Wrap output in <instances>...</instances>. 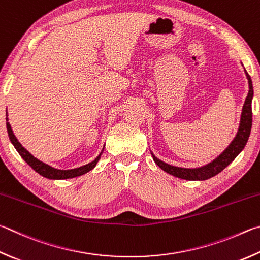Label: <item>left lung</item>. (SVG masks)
Here are the masks:
<instances>
[{
  "label": "left lung",
  "mask_w": 260,
  "mask_h": 260,
  "mask_svg": "<svg viewBox=\"0 0 260 260\" xmlns=\"http://www.w3.org/2000/svg\"><path fill=\"white\" fill-rule=\"evenodd\" d=\"M245 75H247V78L249 82V93H248L247 99H245V102L242 109L241 122H240L239 132L237 136H235V139L233 140V142L230 144L229 148L226 149L218 158L215 159L214 161L210 162L209 165H207V166L197 168V169L174 167V166H171V165L162 162L161 160L157 159L152 154L154 162L157 164L162 171L178 178L187 179V181H204V179H208L212 176L217 175V174L223 171L225 167H228L229 165L232 162L235 158H237V155L241 152L245 144L248 142L250 132H251V126H252L251 101L253 96V87H252V82H251V78L249 76V74L245 72Z\"/></svg>",
  "instance_id": "1"
}]
</instances>
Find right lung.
<instances>
[{
    "label": "right lung",
    "instance_id": "1",
    "mask_svg": "<svg viewBox=\"0 0 260 260\" xmlns=\"http://www.w3.org/2000/svg\"><path fill=\"white\" fill-rule=\"evenodd\" d=\"M7 129H8V134H9V138H10V141L12 142V144L15 145V148L19 152V154L21 155V158L25 160V161L29 165V166L34 169L35 172H37L40 175H42L43 177H46V178L66 179V178H73V177L81 176V175H83V174L89 172L91 169L95 167V165L98 164L99 159H100V155H99V157L95 160H93L92 162H89L87 165H85V166H82L79 168L69 169V171H61V169H55L53 167L49 166V165L40 161V160L36 159L35 157H32V155L28 152V151L23 148V146L20 144V142L17 140L9 122H7Z\"/></svg>",
    "mask_w": 260,
    "mask_h": 260
}]
</instances>
